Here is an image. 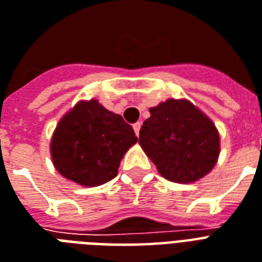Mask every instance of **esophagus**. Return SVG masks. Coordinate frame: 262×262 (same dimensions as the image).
<instances>
[{"label":"esophagus","mask_w":262,"mask_h":262,"mask_svg":"<svg viewBox=\"0 0 262 262\" xmlns=\"http://www.w3.org/2000/svg\"><path fill=\"white\" fill-rule=\"evenodd\" d=\"M140 127H141V122H136L135 125H133V129H135L136 136L140 135Z\"/></svg>","instance_id":"1"}]
</instances>
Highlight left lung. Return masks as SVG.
I'll list each match as a JSON object with an SVG mask.
<instances>
[{
	"mask_svg": "<svg viewBox=\"0 0 262 262\" xmlns=\"http://www.w3.org/2000/svg\"><path fill=\"white\" fill-rule=\"evenodd\" d=\"M149 114L139 144L159 174L183 184L209 174L220 155V135L210 118L185 99H167Z\"/></svg>",
	"mask_w": 262,
	"mask_h": 262,
	"instance_id": "obj_1",
	"label": "left lung"
}]
</instances>
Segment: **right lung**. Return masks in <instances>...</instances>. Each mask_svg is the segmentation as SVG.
Listing matches in <instances>:
<instances>
[{
    "instance_id": "obj_1",
    "label": "right lung",
    "mask_w": 262,
    "mask_h": 262,
    "mask_svg": "<svg viewBox=\"0 0 262 262\" xmlns=\"http://www.w3.org/2000/svg\"><path fill=\"white\" fill-rule=\"evenodd\" d=\"M137 143L133 127L99 100H81L64 114L51 140L56 170L82 187L113 180L123 155Z\"/></svg>"
}]
</instances>
